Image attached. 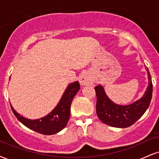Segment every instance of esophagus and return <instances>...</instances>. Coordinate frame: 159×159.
<instances>
[{"instance_id":"esophagus-1","label":"esophagus","mask_w":159,"mask_h":159,"mask_svg":"<svg viewBox=\"0 0 159 159\" xmlns=\"http://www.w3.org/2000/svg\"><path fill=\"white\" fill-rule=\"evenodd\" d=\"M80 84L81 85L92 84L93 78L88 73H83L80 77Z\"/></svg>"}]
</instances>
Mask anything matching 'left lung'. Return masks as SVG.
<instances>
[{
  "label": "left lung",
  "instance_id": "1",
  "mask_svg": "<svg viewBox=\"0 0 159 159\" xmlns=\"http://www.w3.org/2000/svg\"><path fill=\"white\" fill-rule=\"evenodd\" d=\"M149 85L143 96L138 101L129 105L115 104L107 96L102 85L95 87L96 93V114L102 123L112 127L127 128L134 124L143 116L149 107L152 93V83L149 69Z\"/></svg>",
  "mask_w": 159,
  "mask_h": 159
}]
</instances>
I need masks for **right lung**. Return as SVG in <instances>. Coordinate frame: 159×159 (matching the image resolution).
<instances>
[{
	"label": "right lung",
	"mask_w": 159,
	"mask_h": 159,
	"mask_svg": "<svg viewBox=\"0 0 159 159\" xmlns=\"http://www.w3.org/2000/svg\"><path fill=\"white\" fill-rule=\"evenodd\" d=\"M79 90V82L75 81L70 84L54 110L40 119L33 120L25 118L18 114L10 104L11 109L16 118L28 129L45 135L54 134L64 129L67 125L70 116L71 104Z\"/></svg>",
	"instance_id": "obj_1"
}]
</instances>
